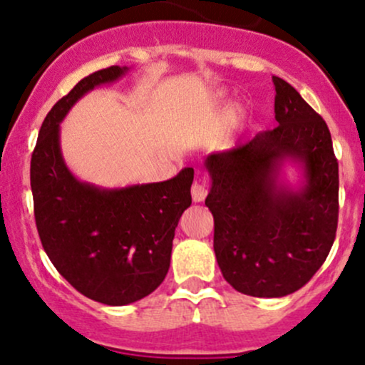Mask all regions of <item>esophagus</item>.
I'll return each instance as SVG.
<instances>
[{
	"label": "esophagus",
	"instance_id": "1",
	"mask_svg": "<svg viewBox=\"0 0 365 365\" xmlns=\"http://www.w3.org/2000/svg\"><path fill=\"white\" fill-rule=\"evenodd\" d=\"M206 185H204L202 182H194V185H192V199H194V202H202V200L206 199Z\"/></svg>",
	"mask_w": 365,
	"mask_h": 365
}]
</instances>
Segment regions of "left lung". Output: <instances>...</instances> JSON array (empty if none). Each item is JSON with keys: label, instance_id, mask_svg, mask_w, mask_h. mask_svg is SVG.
Segmentation results:
<instances>
[{"label": "left lung", "instance_id": "obj_1", "mask_svg": "<svg viewBox=\"0 0 365 365\" xmlns=\"http://www.w3.org/2000/svg\"><path fill=\"white\" fill-rule=\"evenodd\" d=\"M273 83L278 127L204 163L217 266L237 292L266 299L290 295L316 274L338 226V161L328 125L290 83L279 77ZM284 158L303 165L300 191L277 183Z\"/></svg>", "mask_w": 365, "mask_h": 365}]
</instances>
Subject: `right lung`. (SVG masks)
Wrapping results in <instances>:
<instances>
[{
  "label": "right lung",
  "mask_w": 365,
  "mask_h": 365,
  "mask_svg": "<svg viewBox=\"0 0 365 365\" xmlns=\"http://www.w3.org/2000/svg\"><path fill=\"white\" fill-rule=\"evenodd\" d=\"M127 70L103 68L63 96L44 118L31 159L36 226L46 254L75 290L106 305L137 302L163 283L194 180V168H183L166 182L106 190L66 168L61 120L83 94Z\"/></svg>",
  "instance_id": "right-lung-1"
}]
</instances>
